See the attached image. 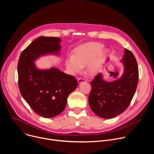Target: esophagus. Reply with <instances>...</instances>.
Returning <instances> with one entry per match:
<instances>
[{
	"mask_svg": "<svg viewBox=\"0 0 154 154\" xmlns=\"http://www.w3.org/2000/svg\"><path fill=\"white\" fill-rule=\"evenodd\" d=\"M82 82H86V80L85 79H83V78H82V77L79 78V79H78V82H79V83H82Z\"/></svg>",
	"mask_w": 154,
	"mask_h": 154,
	"instance_id": "obj_1",
	"label": "esophagus"
}]
</instances>
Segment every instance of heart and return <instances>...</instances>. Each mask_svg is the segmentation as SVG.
Instances as JSON below:
<instances>
[{"mask_svg":"<svg viewBox=\"0 0 154 154\" xmlns=\"http://www.w3.org/2000/svg\"><path fill=\"white\" fill-rule=\"evenodd\" d=\"M101 44L97 42L88 43L75 49L73 56L66 60V64L71 74H75L82 72L83 67L86 65L87 72L90 74H96L108 51L102 49Z\"/></svg>","mask_w":154,"mask_h":154,"instance_id":"obj_1","label":"heart"}]
</instances>
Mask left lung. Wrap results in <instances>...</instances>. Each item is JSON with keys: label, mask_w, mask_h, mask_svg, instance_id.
Here are the masks:
<instances>
[{"label": "left lung", "mask_w": 154, "mask_h": 154, "mask_svg": "<svg viewBox=\"0 0 154 154\" xmlns=\"http://www.w3.org/2000/svg\"><path fill=\"white\" fill-rule=\"evenodd\" d=\"M121 61L124 72L120 78L107 82L99 73L90 83L89 105L91 110L100 118L110 119L123 113L135 93L139 78L136 58L132 52L125 49Z\"/></svg>", "instance_id": "obj_1"}]
</instances>
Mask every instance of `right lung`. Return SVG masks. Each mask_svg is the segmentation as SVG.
I'll return each instance as SVG.
<instances>
[{
	"label": "right lung",
	"instance_id": "1",
	"mask_svg": "<svg viewBox=\"0 0 154 154\" xmlns=\"http://www.w3.org/2000/svg\"><path fill=\"white\" fill-rule=\"evenodd\" d=\"M58 37L40 36L22 52L18 61V86L20 93L38 115L50 118L60 114L69 94L77 86L75 78L55 68L37 69L34 61L41 55L58 54L61 46Z\"/></svg>",
	"mask_w": 154,
	"mask_h": 154
}]
</instances>
